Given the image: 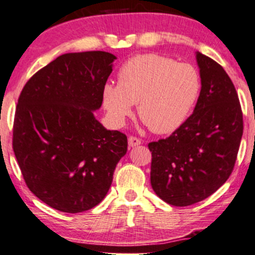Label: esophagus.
<instances>
[{
  "mask_svg": "<svg viewBox=\"0 0 255 255\" xmlns=\"http://www.w3.org/2000/svg\"><path fill=\"white\" fill-rule=\"evenodd\" d=\"M141 144V140L139 138L137 137H133V135H130L128 137V146L130 147H134V146H138V145Z\"/></svg>",
  "mask_w": 255,
  "mask_h": 255,
  "instance_id": "34e87169",
  "label": "esophagus"
}]
</instances>
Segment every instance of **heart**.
Listing matches in <instances>:
<instances>
[{"label":"heart","mask_w":255,"mask_h":255,"mask_svg":"<svg viewBox=\"0 0 255 255\" xmlns=\"http://www.w3.org/2000/svg\"><path fill=\"white\" fill-rule=\"evenodd\" d=\"M118 85L103 88V105L111 122L123 125L137 103L138 116L157 133H168L184 123L200 90L192 65L157 54L134 56L122 65Z\"/></svg>","instance_id":"heart-1"}]
</instances>
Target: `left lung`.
I'll use <instances>...</instances> for the list:
<instances>
[{"mask_svg":"<svg viewBox=\"0 0 255 255\" xmlns=\"http://www.w3.org/2000/svg\"><path fill=\"white\" fill-rule=\"evenodd\" d=\"M201 90L193 114L170 137L148 144L151 186L173 206L206 199L229 179L243 137L236 88L220 64L196 52Z\"/></svg>","mask_w":255,"mask_h":255,"instance_id":"1","label":"left lung"}]
</instances>
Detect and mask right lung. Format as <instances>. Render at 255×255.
I'll use <instances>...</instances> for the list:
<instances>
[{
    "mask_svg": "<svg viewBox=\"0 0 255 255\" xmlns=\"http://www.w3.org/2000/svg\"><path fill=\"white\" fill-rule=\"evenodd\" d=\"M115 55L69 52L36 72L19 95L12 148L26 186L55 210L78 213L107 196L128 138L107 130L94 111Z\"/></svg>",
    "mask_w": 255,
    "mask_h": 255,
    "instance_id": "add662e5",
    "label": "right lung"
}]
</instances>
